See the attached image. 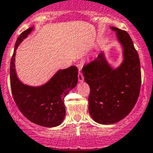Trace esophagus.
Here are the masks:
<instances>
[{
    "mask_svg": "<svg viewBox=\"0 0 153 153\" xmlns=\"http://www.w3.org/2000/svg\"><path fill=\"white\" fill-rule=\"evenodd\" d=\"M78 81L79 82H83V80H84V77H83V74H82V72L81 71L78 72Z\"/></svg>",
    "mask_w": 153,
    "mask_h": 153,
    "instance_id": "obj_1",
    "label": "esophagus"
}]
</instances>
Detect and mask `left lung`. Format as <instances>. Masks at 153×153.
<instances>
[{
    "label": "left lung",
    "mask_w": 153,
    "mask_h": 153,
    "mask_svg": "<svg viewBox=\"0 0 153 153\" xmlns=\"http://www.w3.org/2000/svg\"><path fill=\"white\" fill-rule=\"evenodd\" d=\"M117 32L123 48V61L114 69L103 52L83 67L84 81L89 85V112L99 124L120 121L131 111L140 92V61L131 36L125 30L110 27Z\"/></svg>",
    "instance_id": "left-lung-1"
}]
</instances>
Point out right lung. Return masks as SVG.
Returning <instances> with one entry per match:
<instances>
[{
  "label": "right lung",
  "mask_w": 153,
  "mask_h": 153,
  "mask_svg": "<svg viewBox=\"0 0 153 153\" xmlns=\"http://www.w3.org/2000/svg\"><path fill=\"white\" fill-rule=\"evenodd\" d=\"M33 27L17 38L10 63V83L13 97L22 114L32 123L53 128L61 125L66 114L64 97L78 83V70L75 66L59 70L47 83L39 86L24 84L15 70L16 50Z\"/></svg>",
  "instance_id": "right-lung-1"
}]
</instances>
